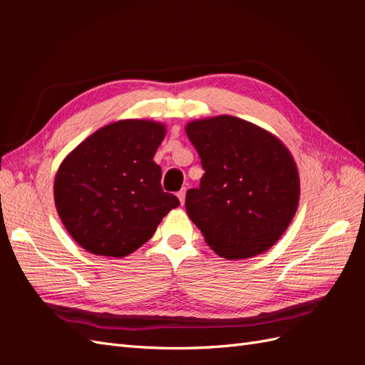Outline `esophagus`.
Listing matches in <instances>:
<instances>
[{"instance_id":"34e87169","label":"esophagus","mask_w":365,"mask_h":365,"mask_svg":"<svg viewBox=\"0 0 365 365\" xmlns=\"http://www.w3.org/2000/svg\"><path fill=\"white\" fill-rule=\"evenodd\" d=\"M178 197H180V202L184 204V200H185V189H181V190L178 192Z\"/></svg>"}]
</instances>
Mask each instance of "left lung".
I'll return each instance as SVG.
<instances>
[{
    "instance_id": "obj_1",
    "label": "left lung",
    "mask_w": 365,
    "mask_h": 365,
    "mask_svg": "<svg viewBox=\"0 0 365 365\" xmlns=\"http://www.w3.org/2000/svg\"><path fill=\"white\" fill-rule=\"evenodd\" d=\"M204 175L185 210L219 256L245 259L269 250L295 215L298 172L289 150L262 128L219 115L187 125Z\"/></svg>"
}]
</instances>
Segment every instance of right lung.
Instances as JSON below:
<instances>
[{
    "mask_svg": "<svg viewBox=\"0 0 365 365\" xmlns=\"http://www.w3.org/2000/svg\"><path fill=\"white\" fill-rule=\"evenodd\" d=\"M165 129L148 120H121L94 132L63 160L54 202L71 237L97 256L125 257L153 236L178 207L163 190L153 155Z\"/></svg>",
    "mask_w": 365,
    "mask_h": 365,
    "instance_id": "obj_1",
    "label": "right lung"
}]
</instances>
